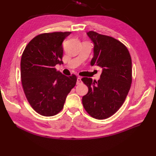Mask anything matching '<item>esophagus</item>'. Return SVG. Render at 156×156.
<instances>
[{
	"mask_svg": "<svg viewBox=\"0 0 156 156\" xmlns=\"http://www.w3.org/2000/svg\"><path fill=\"white\" fill-rule=\"evenodd\" d=\"M82 83V80H81V78L80 77H78L77 78V82H76V84H80Z\"/></svg>",
	"mask_w": 156,
	"mask_h": 156,
	"instance_id": "obj_1",
	"label": "esophagus"
}]
</instances>
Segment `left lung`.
I'll use <instances>...</instances> for the list:
<instances>
[{
	"mask_svg": "<svg viewBox=\"0 0 156 156\" xmlns=\"http://www.w3.org/2000/svg\"><path fill=\"white\" fill-rule=\"evenodd\" d=\"M87 35L94 44L90 65L100 66L102 71L97 82L82 78L88 88V93L82 97V104L92 117L105 119L120 108L130 90L131 58L126 46L117 39L92 31Z\"/></svg>",
	"mask_w": 156,
	"mask_h": 156,
	"instance_id": "left-lung-1",
	"label": "left lung"
}]
</instances>
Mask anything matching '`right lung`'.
I'll return each mask as SVG.
<instances>
[{
    "label": "right lung",
    "mask_w": 156,
    "mask_h": 156,
    "mask_svg": "<svg viewBox=\"0 0 156 156\" xmlns=\"http://www.w3.org/2000/svg\"><path fill=\"white\" fill-rule=\"evenodd\" d=\"M71 32L38 35L29 41L21 56L22 86L29 103L41 115L51 117L60 112L77 77L56 70L62 64V42Z\"/></svg>",
    "instance_id": "add662e5"
}]
</instances>
